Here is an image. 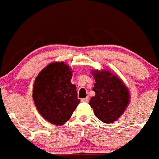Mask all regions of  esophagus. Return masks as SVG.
<instances>
[{
    "instance_id": "1",
    "label": "esophagus",
    "mask_w": 159,
    "mask_h": 159,
    "mask_svg": "<svg viewBox=\"0 0 159 159\" xmlns=\"http://www.w3.org/2000/svg\"><path fill=\"white\" fill-rule=\"evenodd\" d=\"M81 102H85V103H88V102L89 101V96H87L86 98H84V99H81Z\"/></svg>"
}]
</instances>
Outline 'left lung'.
Returning <instances> with one entry per match:
<instances>
[{"instance_id":"left-lung-1","label":"left lung","mask_w":159,"mask_h":159,"mask_svg":"<svg viewBox=\"0 0 159 159\" xmlns=\"http://www.w3.org/2000/svg\"><path fill=\"white\" fill-rule=\"evenodd\" d=\"M96 83L93 90L96 93L91 97L89 105L95 116L104 123L118 119L129 103V92L117 75L107 70H92Z\"/></svg>"}]
</instances>
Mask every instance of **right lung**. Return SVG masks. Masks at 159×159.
I'll list each match as a JSON object with an SVG mask.
<instances>
[{
  "label": "right lung",
  "instance_id": "right-lung-1",
  "mask_svg": "<svg viewBox=\"0 0 159 159\" xmlns=\"http://www.w3.org/2000/svg\"><path fill=\"white\" fill-rule=\"evenodd\" d=\"M71 69L64 62L49 63L35 78L33 99L41 116L55 125L70 118L80 103Z\"/></svg>",
  "mask_w": 159,
  "mask_h": 159
}]
</instances>
